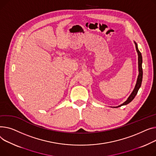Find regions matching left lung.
I'll return each instance as SVG.
<instances>
[{"mask_svg":"<svg viewBox=\"0 0 156 156\" xmlns=\"http://www.w3.org/2000/svg\"><path fill=\"white\" fill-rule=\"evenodd\" d=\"M135 44V48H136V50L137 52V54H138V65H139V75H138V77H137V80H136V84L135 86V88L133 89L132 93H131V94L129 96V97L127 98V99L125 101L122 103V105H119L118 106L116 107H113V108H118L122 106L123 105H126L129 103H130L134 99V98L135 97V96L136 95L137 93H138V90L140 89L141 84H142V77H143V70H142V54L140 52V51L138 49V45H137L135 41H134Z\"/></svg>","mask_w":156,"mask_h":156,"instance_id":"1","label":"left lung"}]
</instances>
